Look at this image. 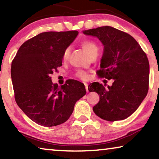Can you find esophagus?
<instances>
[{"instance_id": "obj_1", "label": "esophagus", "mask_w": 159, "mask_h": 159, "mask_svg": "<svg viewBox=\"0 0 159 159\" xmlns=\"http://www.w3.org/2000/svg\"><path fill=\"white\" fill-rule=\"evenodd\" d=\"M84 85H85L86 92H89V89H88V84H87V83H84Z\"/></svg>"}]
</instances>
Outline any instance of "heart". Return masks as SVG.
Listing matches in <instances>:
<instances>
[{
  "instance_id": "1",
  "label": "heart",
  "mask_w": 159,
  "mask_h": 159,
  "mask_svg": "<svg viewBox=\"0 0 159 159\" xmlns=\"http://www.w3.org/2000/svg\"><path fill=\"white\" fill-rule=\"evenodd\" d=\"M81 46L84 51L87 53L89 55H90L95 50H98V48H97V44L92 41H89V40H86V41H84L81 42ZM70 54V48H66L63 52L62 54V60L64 61H66L69 57ZM75 76L76 77L81 78L82 80H86L88 78V75L86 72L83 70H78L75 73Z\"/></svg>"
}]
</instances>
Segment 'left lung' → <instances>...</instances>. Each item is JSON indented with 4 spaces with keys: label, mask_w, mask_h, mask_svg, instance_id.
I'll use <instances>...</instances> for the list:
<instances>
[{
    "label": "left lung",
    "mask_w": 159,
    "mask_h": 159,
    "mask_svg": "<svg viewBox=\"0 0 159 159\" xmlns=\"http://www.w3.org/2000/svg\"><path fill=\"white\" fill-rule=\"evenodd\" d=\"M84 33L97 37L104 46L97 75L114 80L107 88L98 82L89 84V91L96 92L99 96L93 111L108 121L125 119L138 108L148 92L147 55L132 35L114 27H99Z\"/></svg>",
    "instance_id": "left-lung-1"
}]
</instances>
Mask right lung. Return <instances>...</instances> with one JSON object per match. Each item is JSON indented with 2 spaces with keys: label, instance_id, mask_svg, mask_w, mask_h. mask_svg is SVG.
Returning a JSON list of instances; mask_svg holds the SVG:
<instances>
[{
  "label": "right lung",
  "instance_id": "add662e5",
  "mask_svg": "<svg viewBox=\"0 0 159 159\" xmlns=\"http://www.w3.org/2000/svg\"><path fill=\"white\" fill-rule=\"evenodd\" d=\"M76 30L45 32L25 41L11 62L15 101L25 115L41 126L62 124L75 102L86 94L84 84L73 79L58 86L51 75L62 66V54L78 35Z\"/></svg>",
  "mask_w": 159,
  "mask_h": 159
}]
</instances>
